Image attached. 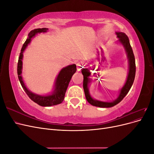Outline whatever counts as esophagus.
Listing matches in <instances>:
<instances>
[{
	"instance_id": "esophagus-1",
	"label": "esophagus",
	"mask_w": 154,
	"mask_h": 154,
	"mask_svg": "<svg viewBox=\"0 0 154 154\" xmlns=\"http://www.w3.org/2000/svg\"><path fill=\"white\" fill-rule=\"evenodd\" d=\"M76 66H77V70H78V71H80V70L83 67V66H82V64L80 62L77 63H76Z\"/></svg>"
}]
</instances>
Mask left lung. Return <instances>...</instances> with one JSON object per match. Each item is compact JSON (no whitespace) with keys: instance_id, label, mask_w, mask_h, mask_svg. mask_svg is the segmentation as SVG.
<instances>
[{"instance_id":"obj_1","label":"left lung","mask_w":154,"mask_h":154,"mask_svg":"<svg viewBox=\"0 0 154 154\" xmlns=\"http://www.w3.org/2000/svg\"><path fill=\"white\" fill-rule=\"evenodd\" d=\"M116 34L117 35V37L119 38L118 42L119 44H122L123 48H125L126 54L128 60V76L127 78V80L125 82V83L123 87L121 88L119 91V95L117 98L112 101H102L100 100H97L93 98L91 96L89 89H88V84L91 83V80L90 79V76L91 72L89 71V69L85 68L82 69V73L83 76V89H84V92L85 97L87 101L91 105L101 107V108H109V107L114 106L116 105L122 101L125 96L128 94L130 88H131L135 78V75H136V62H135V57L133 53V51L132 49L131 45L130 44V41L128 38V36L126 35L124 32H116ZM92 70H94L92 69ZM95 74V73H94Z\"/></svg>"}]
</instances>
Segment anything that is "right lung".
Returning a JSON list of instances; mask_svg holds the SVG:
<instances>
[{"label":"right lung","mask_w":154,"mask_h":154,"mask_svg":"<svg viewBox=\"0 0 154 154\" xmlns=\"http://www.w3.org/2000/svg\"><path fill=\"white\" fill-rule=\"evenodd\" d=\"M48 31V28H38L30 31L28 34V38H27L24 44H23L19 58H18L17 66L18 80L20 81L23 89L24 90L27 95L29 97V98L32 101H33L36 103L42 106H51L62 103L69 83L71 81L72 75L76 71V64L69 65V66L62 69L61 71L58 73L57 78H56L53 92L48 95H39L35 94V93L30 91L26 87L22 76L23 53H24V50L26 49L28 44H29L31 42L32 38H34L37 34L41 33V32H46Z\"/></svg>","instance_id":"1"}]
</instances>
